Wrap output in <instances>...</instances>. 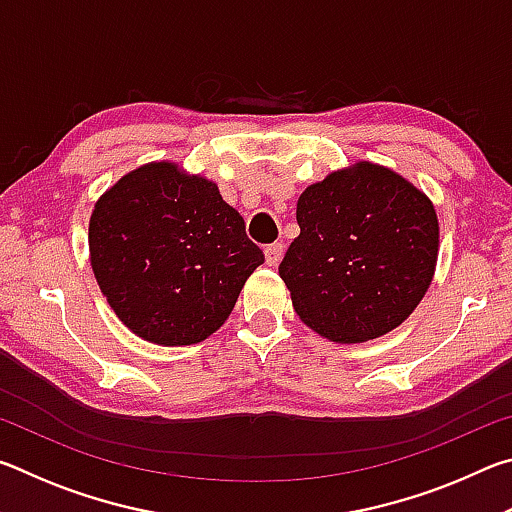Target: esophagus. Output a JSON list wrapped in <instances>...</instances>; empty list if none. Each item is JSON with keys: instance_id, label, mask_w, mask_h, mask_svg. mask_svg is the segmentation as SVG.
I'll list each match as a JSON object with an SVG mask.
<instances>
[{"instance_id": "34e87169", "label": "esophagus", "mask_w": 512, "mask_h": 512, "mask_svg": "<svg viewBox=\"0 0 512 512\" xmlns=\"http://www.w3.org/2000/svg\"><path fill=\"white\" fill-rule=\"evenodd\" d=\"M264 255H266L268 266H277V264H280L282 255H284V244H282V241H275V244L264 248Z\"/></svg>"}]
</instances>
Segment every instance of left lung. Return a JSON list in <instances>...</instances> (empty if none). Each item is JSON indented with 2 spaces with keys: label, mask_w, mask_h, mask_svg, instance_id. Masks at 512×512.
Masks as SVG:
<instances>
[{
  "label": "left lung",
  "mask_w": 512,
  "mask_h": 512,
  "mask_svg": "<svg viewBox=\"0 0 512 512\" xmlns=\"http://www.w3.org/2000/svg\"><path fill=\"white\" fill-rule=\"evenodd\" d=\"M296 219L280 277L316 334L363 343L420 305L438 262V216L400 173L366 160L332 171L300 194Z\"/></svg>",
  "instance_id": "1"
}]
</instances>
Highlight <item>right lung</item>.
Listing matches in <instances>:
<instances>
[{
    "instance_id": "add662e5",
    "label": "right lung",
    "mask_w": 512,
    "mask_h": 512,
    "mask_svg": "<svg viewBox=\"0 0 512 512\" xmlns=\"http://www.w3.org/2000/svg\"><path fill=\"white\" fill-rule=\"evenodd\" d=\"M88 244L94 277L117 318L164 348L212 336L264 264L216 183L169 160L142 164L101 194Z\"/></svg>"
}]
</instances>
